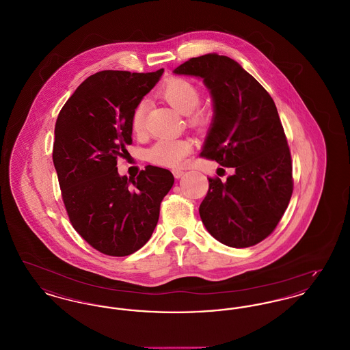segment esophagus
Listing matches in <instances>:
<instances>
[{
    "label": "esophagus",
    "mask_w": 350,
    "mask_h": 350,
    "mask_svg": "<svg viewBox=\"0 0 350 350\" xmlns=\"http://www.w3.org/2000/svg\"><path fill=\"white\" fill-rule=\"evenodd\" d=\"M172 173H173V176H174L176 178H181L185 172H183V169H173Z\"/></svg>",
    "instance_id": "1"
}]
</instances>
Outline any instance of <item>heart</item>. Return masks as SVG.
Listing matches in <instances>:
<instances>
[{
	"label": "heart",
	"mask_w": 350,
	"mask_h": 350,
	"mask_svg": "<svg viewBox=\"0 0 350 350\" xmlns=\"http://www.w3.org/2000/svg\"><path fill=\"white\" fill-rule=\"evenodd\" d=\"M161 96L176 110L187 114L193 126H203L208 122L210 114L204 107H198L200 90L196 83L174 77L167 80L161 88ZM150 100L142 98L133 107L131 114V129L136 135H142L146 129V118ZM193 150V142L189 137H160L148 150L150 163L161 167H181L189 153Z\"/></svg>",
	"instance_id": "obj_1"
}]
</instances>
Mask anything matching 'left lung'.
I'll return each mask as SVG.
<instances>
[{
  "label": "left lung",
  "instance_id": "obj_1",
  "mask_svg": "<svg viewBox=\"0 0 350 350\" xmlns=\"http://www.w3.org/2000/svg\"><path fill=\"white\" fill-rule=\"evenodd\" d=\"M208 88L214 120L202 156L233 167L221 183L208 178L200 206L206 230L232 248H248L273 232L293 194V163L273 98L239 63L207 53L174 69Z\"/></svg>",
  "mask_w": 350,
  "mask_h": 350
}]
</instances>
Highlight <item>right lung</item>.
I'll list each match as a JSON object with an SVG mask.
<instances>
[{"label": "right lung", "instance_id": "1", "mask_svg": "<svg viewBox=\"0 0 350 350\" xmlns=\"http://www.w3.org/2000/svg\"><path fill=\"white\" fill-rule=\"evenodd\" d=\"M163 72L92 75L55 124L52 160L69 220L89 245L107 256H129L150 240L174 183L164 167L147 165L130 178L120 177L117 167L133 143V107Z\"/></svg>", "mask_w": 350, "mask_h": 350}]
</instances>
